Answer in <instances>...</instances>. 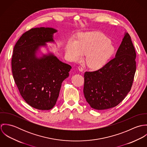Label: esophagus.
I'll list each match as a JSON object with an SVG mask.
<instances>
[{
    "instance_id": "esophagus-1",
    "label": "esophagus",
    "mask_w": 147,
    "mask_h": 147,
    "mask_svg": "<svg viewBox=\"0 0 147 147\" xmlns=\"http://www.w3.org/2000/svg\"><path fill=\"white\" fill-rule=\"evenodd\" d=\"M78 69H79V70L80 72H83V70H84L83 67H82V66H79V67H78Z\"/></svg>"
}]
</instances>
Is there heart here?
<instances>
[{
  "instance_id": "1",
  "label": "heart",
  "mask_w": 147,
  "mask_h": 147,
  "mask_svg": "<svg viewBox=\"0 0 147 147\" xmlns=\"http://www.w3.org/2000/svg\"><path fill=\"white\" fill-rule=\"evenodd\" d=\"M115 50L110 39L99 32L83 33L76 41H69L65 48L66 55L70 60L79 61L83 54L86 55V63L93 68L104 66Z\"/></svg>"
}]
</instances>
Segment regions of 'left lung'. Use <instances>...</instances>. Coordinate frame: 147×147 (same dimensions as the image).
<instances>
[{
  "instance_id": "obj_1",
  "label": "left lung",
  "mask_w": 147,
  "mask_h": 147,
  "mask_svg": "<svg viewBox=\"0 0 147 147\" xmlns=\"http://www.w3.org/2000/svg\"><path fill=\"white\" fill-rule=\"evenodd\" d=\"M135 59V49L126 33L114 58L97 71L85 72L84 97L92 108L110 109L124 100L133 83Z\"/></svg>"
}]
</instances>
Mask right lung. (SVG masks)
I'll list each match as a JSON object with an SVG mask.
<instances>
[{
	"instance_id": "right-lung-1",
	"label": "right lung",
	"mask_w": 147,
	"mask_h": 147,
	"mask_svg": "<svg viewBox=\"0 0 147 147\" xmlns=\"http://www.w3.org/2000/svg\"><path fill=\"white\" fill-rule=\"evenodd\" d=\"M51 28H32L15 45L12 71L22 97L30 106L50 110L57 102L62 83L69 76L71 66L49 53L37 58L36 53L46 42H54Z\"/></svg>"
}]
</instances>
